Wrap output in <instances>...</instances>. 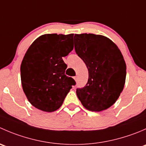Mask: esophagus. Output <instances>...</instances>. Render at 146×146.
I'll return each instance as SVG.
<instances>
[{"mask_svg":"<svg viewBox=\"0 0 146 146\" xmlns=\"http://www.w3.org/2000/svg\"><path fill=\"white\" fill-rule=\"evenodd\" d=\"M73 78H74V80H76V81H77V76H75V77Z\"/></svg>","mask_w":146,"mask_h":146,"instance_id":"34e87169","label":"esophagus"}]
</instances>
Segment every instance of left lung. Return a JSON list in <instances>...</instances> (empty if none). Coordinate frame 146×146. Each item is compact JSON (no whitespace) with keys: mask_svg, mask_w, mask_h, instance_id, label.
Listing matches in <instances>:
<instances>
[{"mask_svg":"<svg viewBox=\"0 0 146 146\" xmlns=\"http://www.w3.org/2000/svg\"><path fill=\"white\" fill-rule=\"evenodd\" d=\"M76 54L88 69V80L76 94L83 107L101 111L116 102L124 87L126 66L117 46L109 38L94 34L74 36Z\"/></svg>","mask_w":146,"mask_h":146,"instance_id":"left-lung-1","label":"left lung"}]
</instances>
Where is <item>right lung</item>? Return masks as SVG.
<instances>
[{
	"instance_id": "obj_1",
	"label": "right lung",
	"mask_w": 146,
	"mask_h": 146,
	"mask_svg": "<svg viewBox=\"0 0 146 146\" xmlns=\"http://www.w3.org/2000/svg\"><path fill=\"white\" fill-rule=\"evenodd\" d=\"M73 34H46L38 37L27 49L20 66L23 91L35 107L52 112L60 108L76 85L65 75L67 65L62 57L73 49Z\"/></svg>"
}]
</instances>
